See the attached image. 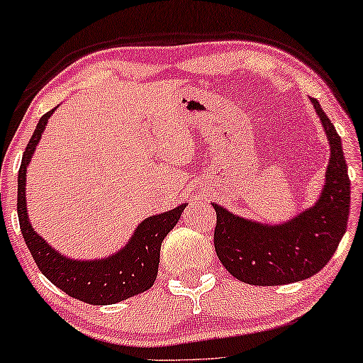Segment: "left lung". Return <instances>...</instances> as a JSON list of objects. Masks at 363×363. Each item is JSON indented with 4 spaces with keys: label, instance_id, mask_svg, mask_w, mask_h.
I'll return each mask as SVG.
<instances>
[{
    "label": "left lung",
    "instance_id": "8db88e82",
    "mask_svg": "<svg viewBox=\"0 0 363 363\" xmlns=\"http://www.w3.org/2000/svg\"><path fill=\"white\" fill-rule=\"evenodd\" d=\"M330 147L325 183L311 208L277 225L238 216L216 203L215 250L236 279L252 286H282L304 281L324 267L347 230L350 180L335 127L311 99Z\"/></svg>",
    "mask_w": 363,
    "mask_h": 363
}]
</instances>
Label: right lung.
<instances>
[{"label": "right lung", "instance_id": "add662e5", "mask_svg": "<svg viewBox=\"0 0 363 363\" xmlns=\"http://www.w3.org/2000/svg\"><path fill=\"white\" fill-rule=\"evenodd\" d=\"M52 111L39 118L23 153L18 173V218L28 250L39 271L74 299L92 306H108L145 292L157 279L162 241L180 220L186 203L170 211L158 213L138 223L130 240L111 256L97 259H74L49 245L34 231L28 216L26 172Z\"/></svg>", "mask_w": 363, "mask_h": 363}]
</instances>
